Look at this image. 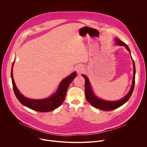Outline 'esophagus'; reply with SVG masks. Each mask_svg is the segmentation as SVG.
Masks as SVG:
<instances>
[{
	"mask_svg": "<svg viewBox=\"0 0 147 147\" xmlns=\"http://www.w3.org/2000/svg\"><path fill=\"white\" fill-rule=\"evenodd\" d=\"M82 65H77L76 67V70L78 73H80L82 71Z\"/></svg>",
	"mask_w": 147,
	"mask_h": 147,
	"instance_id": "esophagus-1",
	"label": "esophagus"
}]
</instances>
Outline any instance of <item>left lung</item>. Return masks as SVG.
<instances>
[{
	"label": "left lung",
	"instance_id": "left-lung-1",
	"mask_svg": "<svg viewBox=\"0 0 147 147\" xmlns=\"http://www.w3.org/2000/svg\"><path fill=\"white\" fill-rule=\"evenodd\" d=\"M115 40L116 41V44L118 45L119 46H124L125 48L127 49V50L130 53V51L128 46L125 44L123 42H122L121 40L115 38ZM133 60V67H134V76H133V83L132 86L131 87L130 91L128 92V94L125 95L123 98H122L120 100H116V101H109V100H105L102 99L98 98L92 92L91 84L90 81L86 76L82 74V76L85 79V94L87 98V100L88 102L91 105L97 109H101L102 111H112L114 109H116L118 108L119 107L122 106L125 102H126L130 96H131V94L133 92V90L134 88L135 85V75H136V67H135V64L134 61Z\"/></svg>",
	"mask_w": 147,
	"mask_h": 147
}]
</instances>
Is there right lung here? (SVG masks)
Returning <instances> with one entry per match:
<instances>
[{
	"label": "right lung",
	"mask_w": 147,
	"mask_h": 147,
	"mask_svg": "<svg viewBox=\"0 0 147 147\" xmlns=\"http://www.w3.org/2000/svg\"><path fill=\"white\" fill-rule=\"evenodd\" d=\"M14 63V61L12 65L11 77L13 91L17 98L20 102L25 107L40 112H50L57 108L61 105L65 99L66 92L69 85L77 75L76 72H74L69 76L63 80L60 83L56 92L51 97L42 99H32L23 96L17 89L13 76V66Z\"/></svg>",
	"instance_id": "1"
}]
</instances>
